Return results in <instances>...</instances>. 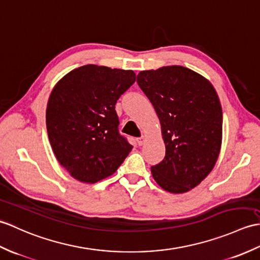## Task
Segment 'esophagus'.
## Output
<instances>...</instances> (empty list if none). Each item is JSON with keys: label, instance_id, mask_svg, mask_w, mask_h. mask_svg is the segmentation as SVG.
Listing matches in <instances>:
<instances>
[{"label": "esophagus", "instance_id": "1", "mask_svg": "<svg viewBox=\"0 0 260 260\" xmlns=\"http://www.w3.org/2000/svg\"><path fill=\"white\" fill-rule=\"evenodd\" d=\"M137 142H138V145H139V146H142L143 145V143H145L146 142V137H140V138H138V139H137Z\"/></svg>", "mask_w": 260, "mask_h": 260}]
</instances>
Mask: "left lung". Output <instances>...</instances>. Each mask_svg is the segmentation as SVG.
Listing matches in <instances>:
<instances>
[{
    "label": "left lung",
    "instance_id": "8db88e82",
    "mask_svg": "<svg viewBox=\"0 0 260 260\" xmlns=\"http://www.w3.org/2000/svg\"><path fill=\"white\" fill-rule=\"evenodd\" d=\"M137 82L158 114L165 159L151 167L166 191L187 192L210 174L221 148L222 110L212 84L181 66L141 71Z\"/></svg>",
    "mask_w": 260,
    "mask_h": 260
}]
</instances>
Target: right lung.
<instances>
[{"instance_id":"right-lung-1","label":"right lung","mask_w":260,"mask_h":260,"mask_svg":"<svg viewBox=\"0 0 260 260\" xmlns=\"http://www.w3.org/2000/svg\"><path fill=\"white\" fill-rule=\"evenodd\" d=\"M136 73L88 64L55 84L47 107V130L60 165L74 179L94 183L113 175L132 146L119 134L115 103Z\"/></svg>"}]
</instances>
